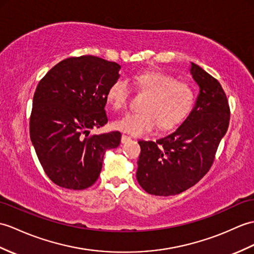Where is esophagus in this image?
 Segmentation results:
<instances>
[{
  "label": "esophagus",
  "mask_w": 254,
  "mask_h": 254,
  "mask_svg": "<svg viewBox=\"0 0 254 254\" xmlns=\"http://www.w3.org/2000/svg\"><path fill=\"white\" fill-rule=\"evenodd\" d=\"M131 140H132V137L131 136H127V135L123 134L122 136H121V143L122 144H127V143H128V141H131Z\"/></svg>",
  "instance_id": "1"
}]
</instances>
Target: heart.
<instances>
[{"mask_svg":"<svg viewBox=\"0 0 254 254\" xmlns=\"http://www.w3.org/2000/svg\"><path fill=\"white\" fill-rule=\"evenodd\" d=\"M134 85L147 94L141 113L127 114L115 121L120 131L140 136L158 126L162 129L173 128L184 121L196 103V92L185 81L163 71L141 72L134 76ZM131 87L125 79H118L107 91V98L116 110L127 108Z\"/></svg>","mask_w":254,"mask_h":254,"instance_id":"obj_1","label":"heart"}]
</instances>
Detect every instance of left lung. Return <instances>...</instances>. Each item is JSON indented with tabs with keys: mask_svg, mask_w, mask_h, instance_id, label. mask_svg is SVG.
<instances>
[{
	"mask_svg": "<svg viewBox=\"0 0 254 254\" xmlns=\"http://www.w3.org/2000/svg\"><path fill=\"white\" fill-rule=\"evenodd\" d=\"M190 72L200 87L196 105L175 132L152 140H139L136 179L155 196H174L193 186L209 172L231 109L220 82L191 63Z\"/></svg>",
	"mask_w": 254,
	"mask_h": 254,
	"instance_id": "left-lung-1",
	"label": "left lung"
}]
</instances>
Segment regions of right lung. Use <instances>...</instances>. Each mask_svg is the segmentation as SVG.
I'll list each match as a JSON object with an SVG mask.
<instances>
[{"label":"right lung","instance_id":"1","mask_svg":"<svg viewBox=\"0 0 254 254\" xmlns=\"http://www.w3.org/2000/svg\"><path fill=\"white\" fill-rule=\"evenodd\" d=\"M120 64L96 56L70 57L55 64L37 86L30 138L45 174L57 186L82 190L98 179L105 151L120 145L121 133L92 135L108 122L107 91Z\"/></svg>","mask_w":254,"mask_h":254}]
</instances>
